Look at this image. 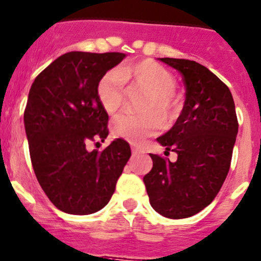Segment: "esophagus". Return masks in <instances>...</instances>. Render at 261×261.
<instances>
[{"instance_id": "obj_1", "label": "esophagus", "mask_w": 261, "mask_h": 261, "mask_svg": "<svg viewBox=\"0 0 261 261\" xmlns=\"http://www.w3.org/2000/svg\"><path fill=\"white\" fill-rule=\"evenodd\" d=\"M132 152L133 154H140V152H143L142 147L137 146V145H132Z\"/></svg>"}]
</instances>
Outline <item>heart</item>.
Returning <instances> with one entry per match:
<instances>
[{
  "label": "heart",
  "instance_id": "b5f03b06",
  "mask_svg": "<svg viewBox=\"0 0 261 261\" xmlns=\"http://www.w3.org/2000/svg\"><path fill=\"white\" fill-rule=\"evenodd\" d=\"M124 80L132 81L136 87L149 92V98L143 103L145 112H159L168 119L176 109L173 90L176 80L164 67L151 61H142L121 67L120 70L107 71L97 85L98 101L105 111L114 114L121 107L125 97ZM162 128V120L156 114L133 115L121 114L114 119L111 129L114 136L129 142L138 143L147 136Z\"/></svg>",
  "mask_w": 261,
  "mask_h": 261
}]
</instances>
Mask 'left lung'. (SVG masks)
Wrapping results in <instances>:
<instances>
[{"label":"left lung","mask_w":261,"mask_h":261,"mask_svg":"<svg viewBox=\"0 0 261 261\" xmlns=\"http://www.w3.org/2000/svg\"><path fill=\"white\" fill-rule=\"evenodd\" d=\"M185 84V103L168 132L156 138L177 160L150 154L152 168L143 177L150 204L162 216L185 219L205 208L230 168L238 133L233 95L207 67L189 59L159 58Z\"/></svg>","instance_id":"1"}]
</instances>
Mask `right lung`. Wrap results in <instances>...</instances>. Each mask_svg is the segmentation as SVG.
<instances>
[{
	"mask_svg": "<svg viewBox=\"0 0 261 261\" xmlns=\"http://www.w3.org/2000/svg\"><path fill=\"white\" fill-rule=\"evenodd\" d=\"M124 58V53H66L30 89L24 128L33 171L50 202L66 214L103 208L130 158L129 143L121 138L103 151L87 150L90 141L103 142L109 136L98 81Z\"/></svg>",
	"mask_w": 261,
	"mask_h": 261,
	"instance_id": "add662e5",
	"label": "right lung"
}]
</instances>
